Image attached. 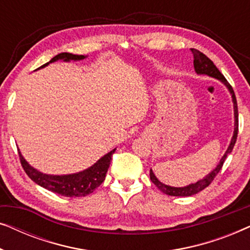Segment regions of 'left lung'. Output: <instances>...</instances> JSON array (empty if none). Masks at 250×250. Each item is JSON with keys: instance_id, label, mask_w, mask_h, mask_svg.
Returning a JSON list of instances; mask_svg holds the SVG:
<instances>
[{"instance_id": "1", "label": "left lung", "mask_w": 250, "mask_h": 250, "mask_svg": "<svg viewBox=\"0 0 250 250\" xmlns=\"http://www.w3.org/2000/svg\"><path fill=\"white\" fill-rule=\"evenodd\" d=\"M191 52H192V54H193V66H194V70H196V73L200 74V75H208V76H210V77L217 78V80H220L222 83H223L225 86L229 88V91H230V93L232 94V101H233V107H234V132H233V136H232V139H231L230 146H229L228 150L225 151L224 156L222 157L221 162L216 166V168L211 170V172L208 174L207 176H205L203 180L198 181V182H196V183L189 184V186L183 187V188H175V187L166 186V184L160 182V181L155 176V174H153L152 170L150 169V180L152 181V183L155 184V186L158 188L162 192H164L165 194H168V196H175V197L193 196V194L200 192L201 190H204L205 188H207L208 186H209V184L213 182L215 176H216L218 172L221 170L222 166H223V164L225 162V159H227L228 155L229 153H231L232 149H233V146L235 145V141H237V136H238V126H239L238 105H237V99H235L233 88H232L231 85L229 84V82L227 81V78L222 75L221 71L217 69V67L215 66L214 62L209 59V58H208L207 56H205L203 52H200V51H198L196 49H191Z\"/></svg>"}]
</instances>
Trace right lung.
Listing matches in <instances>:
<instances>
[{
    "label": "right lung",
    "mask_w": 250,
    "mask_h": 250,
    "mask_svg": "<svg viewBox=\"0 0 250 250\" xmlns=\"http://www.w3.org/2000/svg\"><path fill=\"white\" fill-rule=\"evenodd\" d=\"M84 56H77V54L62 52L52 58V59L50 60V62H54V61L57 60L76 61L84 59ZM50 62L43 64V66L40 68L47 66ZM115 150L116 149H114L110 152H108L107 155H104L102 158L99 159L93 166H91L90 168L85 169L83 172L80 173L69 174V175H49V174L41 173L37 169L33 168V167L26 162L19 150L18 153L23 170H25L27 175H28L34 182L37 183L41 187H43L44 189L52 191L54 193L73 198L87 196V194L93 192V191L104 182L105 179V174L108 172L109 165H110L112 153L115 152Z\"/></svg>",
    "instance_id": "add662e5"
}]
</instances>
